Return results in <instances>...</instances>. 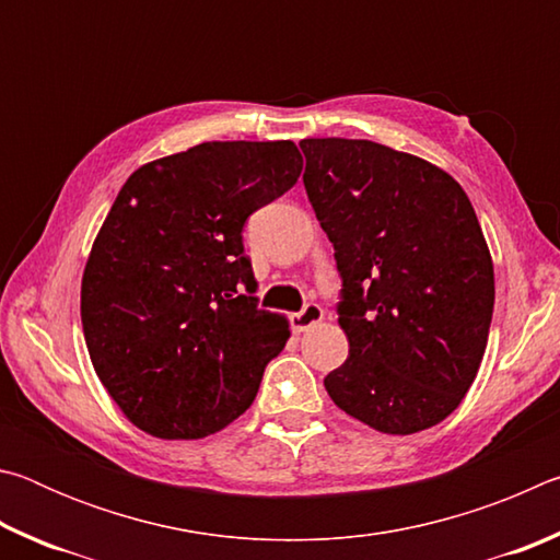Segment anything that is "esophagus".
Here are the masks:
<instances>
[{
	"mask_svg": "<svg viewBox=\"0 0 560 560\" xmlns=\"http://www.w3.org/2000/svg\"><path fill=\"white\" fill-rule=\"evenodd\" d=\"M320 320H324V308H320L318 303H308V306L299 311V314H291V328L293 334H303V330L314 328Z\"/></svg>",
	"mask_w": 560,
	"mask_h": 560,
	"instance_id": "esophagus-1",
	"label": "esophagus"
}]
</instances>
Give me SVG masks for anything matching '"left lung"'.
Segmentation results:
<instances>
[{
    "label": "left lung",
    "instance_id": "obj_1",
    "mask_svg": "<svg viewBox=\"0 0 560 560\" xmlns=\"http://www.w3.org/2000/svg\"><path fill=\"white\" fill-rule=\"evenodd\" d=\"M308 200L343 279L346 363L326 375L340 410L415 434L457 410L494 314V264L467 192L428 160L373 140L306 138Z\"/></svg>",
    "mask_w": 560,
    "mask_h": 560
}]
</instances>
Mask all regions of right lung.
<instances>
[{
    "label": "right lung",
    "mask_w": 560,
    "mask_h": 560,
    "mask_svg": "<svg viewBox=\"0 0 560 560\" xmlns=\"http://www.w3.org/2000/svg\"><path fill=\"white\" fill-rule=\"evenodd\" d=\"M291 140H210L132 173L93 240L81 324L98 381L160 440H202L257 397L289 318L252 296L242 226L296 185Z\"/></svg>",
    "instance_id": "obj_1"
}]
</instances>
